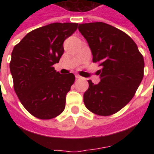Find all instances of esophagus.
Listing matches in <instances>:
<instances>
[{"instance_id":"obj_1","label":"esophagus","mask_w":154,"mask_h":154,"mask_svg":"<svg viewBox=\"0 0 154 154\" xmlns=\"http://www.w3.org/2000/svg\"><path fill=\"white\" fill-rule=\"evenodd\" d=\"M76 78H77V79H80V78H82V77L79 76V75H76Z\"/></svg>"}]
</instances>
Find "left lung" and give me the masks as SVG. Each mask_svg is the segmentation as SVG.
<instances>
[{"label": "left lung", "instance_id": "obj_1", "mask_svg": "<svg viewBox=\"0 0 154 154\" xmlns=\"http://www.w3.org/2000/svg\"><path fill=\"white\" fill-rule=\"evenodd\" d=\"M87 39L100 82L92 83L84 93V104L100 116L116 114L131 100L143 77L144 60L134 41L119 29L103 22L79 24Z\"/></svg>", "mask_w": 154, "mask_h": 154}]
</instances>
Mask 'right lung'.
<instances>
[{
	"label": "right lung",
	"mask_w": 154,
	"mask_h": 154,
	"mask_svg": "<svg viewBox=\"0 0 154 154\" xmlns=\"http://www.w3.org/2000/svg\"><path fill=\"white\" fill-rule=\"evenodd\" d=\"M77 23H53L32 30L15 45L10 70L19 100L36 118L50 119L65 109L73 73L62 75L54 65L63 54V42L77 30Z\"/></svg>",
	"instance_id": "1"
}]
</instances>
